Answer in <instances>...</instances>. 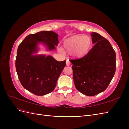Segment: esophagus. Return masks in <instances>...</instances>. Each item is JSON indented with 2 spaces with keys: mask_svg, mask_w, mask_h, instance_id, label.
Returning a JSON list of instances; mask_svg holds the SVG:
<instances>
[{
  "mask_svg": "<svg viewBox=\"0 0 129 129\" xmlns=\"http://www.w3.org/2000/svg\"><path fill=\"white\" fill-rule=\"evenodd\" d=\"M66 64H67V66L71 65V62H70L69 59H67V61H66Z\"/></svg>",
  "mask_w": 129,
  "mask_h": 129,
  "instance_id": "1",
  "label": "esophagus"
}]
</instances>
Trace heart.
Here are the masks:
<instances>
[{"mask_svg": "<svg viewBox=\"0 0 129 129\" xmlns=\"http://www.w3.org/2000/svg\"><path fill=\"white\" fill-rule=\"evenodd\" d=\"M91 44V39L88 36H74L67 39L64 41V48L69 53H74L77 57H82L88 53ZM60 52L63 53L62 49Z\"/></svg>", "mask_w": 129, "mask_h": 129, "instance_id": "b5f03b06", "label": "heart"}]
</instances>
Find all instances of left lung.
Returning a JSON list of instances; mask_svg holds the SVG:
<instances>
[{
  "label": "left lung",
  "instance_id": "8db88e82",
  "mask_svg": "<svg viewBox=\"0 0 129 129\" xmlns=\"http://www.w3.org/2000/svg\"><path fill=\"white\" fill-rule=\"evenodd\" d=\"M91 36L93 47L83 57L71 60L75 86L88 96L104 91L116 72V53L110 43L97 33Z\"/></svg>",
  "mask_w": 129,
  "mask_h": 129
}]
</instances>
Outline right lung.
<instances>
[{
    "instance_id": "add662e5",
    "label": "right lung",
    "mask_w": 129,
    "mask_h": 129,
    "mask_svg": "<svg viewBox=\"0 0 129 129\" xmlns=\"http://www.w3.org/2000/svg\"><path fill=\"white\" fill-rule=\"evenodd\" d=\"M58 35L53 31H41L27 36L19 45L15 68L19 80L25 89L38 96L51 92L66 66V61H57L51 56L33 55L39 42L49 50L55 49Z\"/></svg>"
}]
</instances>
